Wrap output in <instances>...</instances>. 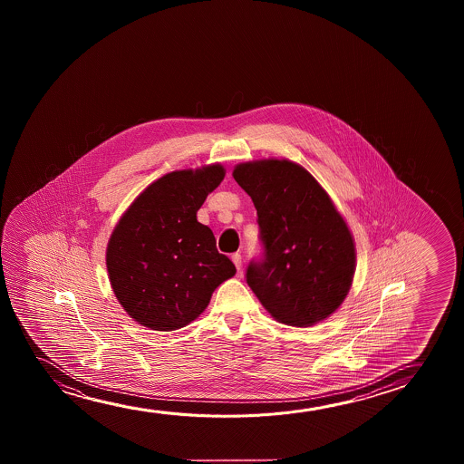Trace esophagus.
I'll return each instance as SVG.
<instances>
[{"instance_id": "esophagus-1", "label": "esophagus", "mask_w": 464, "mask_h": 464, "mask_svg": "<svg viewBox=\"0 0 464 464\" xmlns=\"http://www.w3.org/2000/svg\"><path fill=\"white\" fill-rule=\"evenodd\" d=\"M231 260H233V263H235L236 269H237V271H241V267H242L241 254L233 255V256H231Z\"/></svg>"}]
</instances>
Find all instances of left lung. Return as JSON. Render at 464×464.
<instances>
[{
	"mask_svg": "<svg viewBox=\"0 0 464 464\" xmlns=\"http://www.w3.org/2000/svg\"><path fill=\"white\" fill-rule=\"evenodd\" d=\"M233 178L256 209L263 255L246 280L271 315L290 326L330 317L349 293L355 244L328 193L288 160L248 161Z\"/></svg>",
	"mask_w": 464,
	"mask_h": 464,
	"instance_id": "8db88e82",
	"label": "left lung"
}]
</instances>
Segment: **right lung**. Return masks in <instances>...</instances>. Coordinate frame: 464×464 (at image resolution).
<instances>
[{
    "instance_id": "right-lung-1",
    "label": "right lung",
    "mask_w": 464,
    "mask_h": 464,
    "mask_svg": "<svg viewBox=\"0 0 464 464\" xmlns=\"http://www.w3.org/2000/svg\"><path fill=\"white\" fill-rule=\"evenodd\" d=\"M225 178L222 165L166 174L128 208L106 252L109 280L130 317L150 330L174 331L209 304L236 267L218 254L197 212Z\"/></svg>"
}]
</instances>
